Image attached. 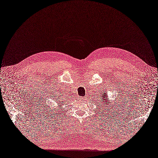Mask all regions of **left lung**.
<instances>
[{
	"mask_svg": "<svg viewBox=\"0 0 158 158\" xmlns=\"http://www.w3.org/2000/svg\"><path fill=\"white\" fill-rule=\"evenodd\" d=\"M102 101H103V102H104V103H105V102H106V101H107V99H106V100H105V99H104V100H102ZM104 104H103V103H102V104H104ZM107 103H108V102H107Z\"/></svg>",
	"mask_w": 158,
	"mask_h": 158,
	"instance_id": "left-lung-1",
	"label": "left lung"
}]
</instances>
